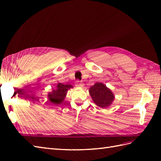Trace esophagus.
I'll return each mask as SVG.
<instances>
[{"instance_id": "1", "label": "esophagus", "mask_w": 161, "mask_h": 161, "mask_svg": "<svg viewBox=\"0 0 161 161\" xmlns=\"http://www.w3.org/2000/svg\"><path fill=\"white\" fill-rule=\"evenodd\" d=\"M75 86L77 87H83L84 86V84L82 83L81 81H79V80H77L75 82Z\"/></svg>"}]
</instances>
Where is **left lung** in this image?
<instances>
[{
	"label": "left lung",
	"mask_w": 161,
	"mask_h": 161,
	"mask_svg": "<svg viewBox=\"0 0 161 161\" xmlns=\"http://www.w3.org/2000/svg\"><path fill=\"white\" fill-rule=\"evenodd\" d=\"M90 95L97 106L101 108H107L113 103L115 97L113 92L105 85L96 82L89 89Z\"/></svg>",
	"instance_id": "8db88e82"
}]
</instances>
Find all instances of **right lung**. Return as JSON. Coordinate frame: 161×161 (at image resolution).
<instances>
[{
    "instance_id": "add662e5",
    "label": "right lung",
    "mask_w": 161,
    "mask_h": 161,
    "mask_svg": "<svg viewBox=\"0 0 161 161\" xmlns=\"http://www.w3.org/2000/svg\"><path fill=\"white\" fill-rule=\"evenodd\" d=\"M71 88H73V86L70 84L58 83L56 88L53 89L52 91L47 94L48 100L53 105H60L64 101L68 90Z\"/></svg>"
}]
</instances>
